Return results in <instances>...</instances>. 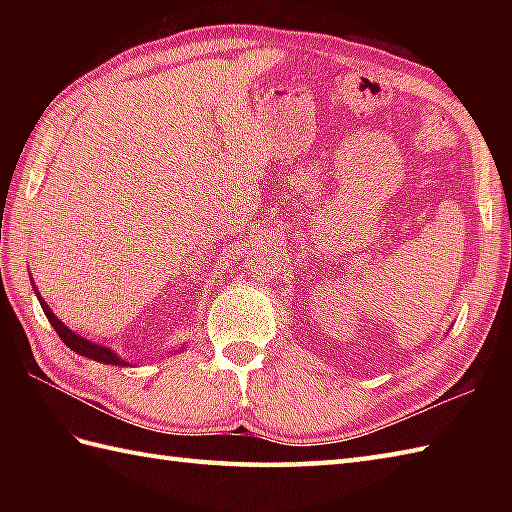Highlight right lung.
Returning <instances> with one entry per match:
<instances>
[{"label":"right lung","mask_w":512,"mask_h":512,"mask_svg":"<svg viewBox=\"0 0 512 512\" xmlns=\"http://www.w3.org/2000/svg\"><path fill=\"white\" fill-rule=\"evenodd\" d=\"M30 284H32V290H35V295H37V299H39V303H41V308H43V312H46V317H48V321H50V325L54 328V332L59 334V339L70 347L72 352H76V354H81V356H85V358H92V361H96V363H105V365H129V361H125V358L118 354V352H114L112 347H107V345H103V343H96V341H90V339H85V336H81V334H76L74 330H70L68 325H65L57 314H54L52 310H50V306L46 303V299H43L41 295H39V290H37V286H35V281H32V277H30ZM184 347H187V343L184 345H180L178 350H173V354L176 352H182Z\"/></svg>","instance_id":"1"}]
</instances>
